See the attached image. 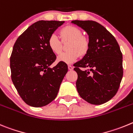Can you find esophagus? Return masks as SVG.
I'll return each instance as SVG.
<instances>
[{
  "mask_svg": "<svg viewBox=\"0 0 133 133\" xmlns=\"http://www.w3.org/2000/svg\"><path fill=\"white\" fill-rule=\"evenodd\" d=\"M73 69H74V67L71 66V65H68V69L69 70H70V71H71V70H73Z\"/></svg>",
  "mask_w": 133,
  "mask_h": 133,
  "instance_id": "34e87169",
  "label": "esophagus"
}]
</instances>
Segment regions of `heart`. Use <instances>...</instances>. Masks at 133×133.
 Instances as JSON below:
<instances>
[{"mask_svg":"<svg viewBox=\"0 0 133 133\" xmlns=\"http://www.w3.org/2000/svg\"><path fill=\"white\" fill-rule=\"evenodd\" d=\"M60 32L63 41L71 40V42L68 47L69 52H64L59 55L57 60L67 64H73L77 60L79 55L83 56L87 53L89 48V42L83 36L82 31L75 26H65L61 30ZM48 44L52 52L56 54H59L62 52V41L59 36L56 33L50 35Z\"/></svg>","mask_w":133,"mask_h":133,"instance_id":"heart-1","label":"heart"}]
</instances>
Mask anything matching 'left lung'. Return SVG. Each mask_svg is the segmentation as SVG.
I'll return each instance as SVG.
<instances>
[{"label":"left lung","instance_id":"1","mask_svg":"<svg viewBox=\"0 0 133 133\" xmlns=\"http://www.w3.org/2000/svg\"><path fill=\"white\" fill-rule=\"evenodd\" d=\"M87 32L89 48L74 64L79 95L93 105H101L115 95L123 78V55L117 40L106 28L93 20H73Z\"/></svg>","mask_w":133,"mask_h":133}]
</instances>
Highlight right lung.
<instances>
[{
	"label": "right lung",
	"mask_w": 133,
	"mask_h": 133,
	"mask_svg": "<svg viewBox=\"0 0 133 133\" xmlns=\"http://www.w3.org/2000/svg\"><path fill=\"white\" fill-rule=\"evenodd\" d=\"M64 21L40 20L29 26L18 38L10 59L11 78L23 101L40 107L54 100L68 65L56 59L48 44L49 37Z\"/></svg>",
	"instance_id": "add662e5"
}]
</instances>
